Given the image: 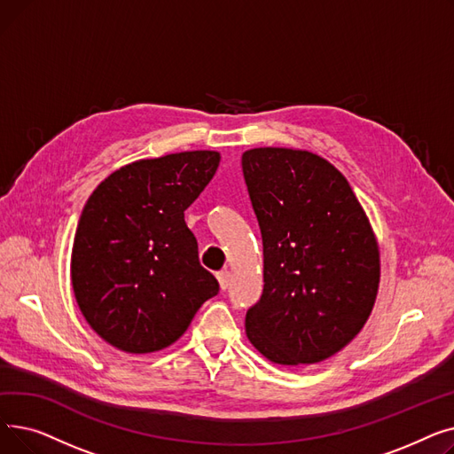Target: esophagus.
<instances>
[{
	"label": "esophagus",
	"instance_id": "34e87169",
	"mask_svg": "<svg viewBox=\"0 0 454 454\" xmlns=\"http://www.w3.org/2000/svg\"><path fill=\"white\" fill-rule=\"evenodd\" d=\"M217 279H219V285H221V291H226L230 287V281H231V274L228 270H223L217 274Z\"/></svg>",
	"mask_w": 454,
	"mask_h": 454
}]
</instances>
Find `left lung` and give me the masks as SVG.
I'll use <instances>...</instances> for the list:
<instances>
[{
  "label": "left lung",
  "mask_w": 454,
  "mask_h": 454,
  "mask_svg": "<svg viewBox=\"0 0 454 454\" xmlns=\"http://www.w3.org/2000/svg\"><path fill=\"white\" fill-rule=\"evenodd\" d=\"M263 237V294L247 337L274 364H317L346 348L372 315L380 252L346 176L325 158L289 147L243 153Z\"/></svg>",
  "instance_id": "left-lung-1"
}]
</instances>
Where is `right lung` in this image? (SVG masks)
Wrapping results in <instances>:
<instances>
[{"label":"right lung","mask_w":454,"mask_h":454,"mask_svg":"<svg viewBox=\"0 0 454 454\" xmlns=\"http://www.w3.org/2000/svg\"><path fill=\"white\" fill-rule=\"evenodd\" d=\"M219 163L217 151L137 160L90 195L71 248V287L110 346L134 355L169 348L219 293L184 219Z\"/></svg>","instance_id":"obj_1"}]
</instances>
